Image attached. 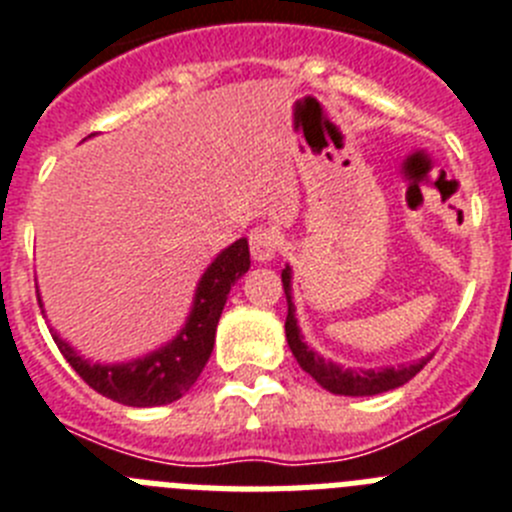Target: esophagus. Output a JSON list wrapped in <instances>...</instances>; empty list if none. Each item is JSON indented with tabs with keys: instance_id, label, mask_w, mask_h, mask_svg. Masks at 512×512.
<instances>
[{
	"instance_id": "34e87169",
	"label": "esophagus",
	"mask_w": 512,
	"mask_h": 512,
	"mask_svg": "<svg viewBox=\"0 0 512 512\" xmlns=\"http://www.w3.org/2000/svg\"><path fill=\"white\" fill-rule=\"evenodd\" d=\"M281 247V234L273 226H257L250 234V252L257 262L273 260L275 252Z\"/></svg>"
}]
</instances>
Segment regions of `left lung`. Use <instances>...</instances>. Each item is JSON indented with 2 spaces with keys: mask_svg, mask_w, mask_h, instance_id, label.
Here are the masks:
<instances>
[{
  "mask_svg": "<svg viewBox=\"0 0 512 512\" xmlns=\"http://www.w3.org/2000/svg\"><path fill=\"white\" fill-rule=\"evenodd\" d=\"M281 281H283V291H286V301H288V314H286L288 348H291L296 363L309 373L311 379L317 381V384H322L327 391H332V394H345V397H373V394H384V391L397 389V386L415 379L417 373L422 371V366L430 361V358H422V361L417 363H407V366H399V368H381V371H353V368H340L337 363L324 361V358H319L314 350L306 348V342L301 340L299 324H296V317H293L291 268L283 270Z\"/></svg>",
  "mask_w": 512,
  "mask_h": 512,
  "instance_id": "8db88e82",
  "label": "left lung"
}]
</instances>
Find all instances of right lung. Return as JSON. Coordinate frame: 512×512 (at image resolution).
<instances>
[{
	"instance_id": "right-lung-1",
	"label": "right lung",
	"mask_w": 512,
	"mask_h": 512,
	"mask_svg": "<svg viewBox=\"0 0 512 512\" xmlns=\"http://www.w3.org/2000/svg\"><path fill=\"white\" fill-rule=\"evenodd\" d=\"M247 270H250V247H247V239H237L203 273L198 291H195L193 311H190L188 324L182 327L180 335L170 345H164L162 350L139 358V361L121 363V366H100V363L79 358L51 330L53 342L59 345L69 366L82 376L84 384L92 386L102 397L128 404V407L170 404L180 399L185 391H190V386L198 381L201 371L206 368L226 296Z\"/></svg>"
}]
</instances>
